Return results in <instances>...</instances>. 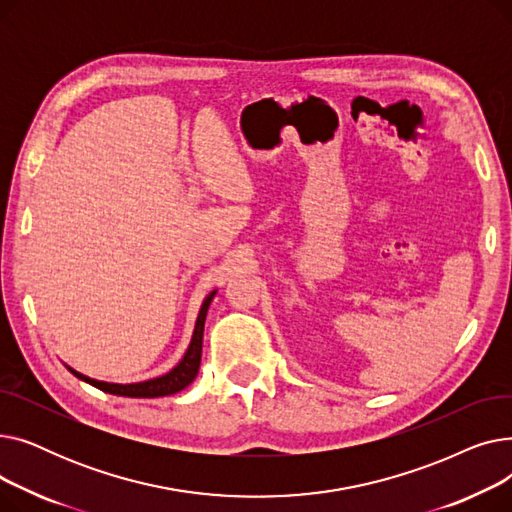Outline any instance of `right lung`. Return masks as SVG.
<instances>
[{
  "instance_id": "add662e5",
  "label": "right lung",
  "mask_w": 512,
  "mask_h": 512,
  "mask_svg": "<svg viewBox=\"0 0 512 512\" xmlns=\"http://www.w3.org/2000/svg\"><path fill=\"white\" fill-rule=\"evenodd\" d=\"M213 299V292L205 299L199 317H197V326H195V334L191 340V346H188V351L184 355V359L166 375H161V378L149 380V382H141V384H105V382H97L87 378V375H80L74 369H70L76 378L85 380L87 384L103 390V392H110V394H118V396H132V398H157V396H168V394H176L180 390H184L188 384L195 380V375L199 371L201 365V346H203V326H205V315L209 309V303Z\"/></svg>"
}]
</instances>
